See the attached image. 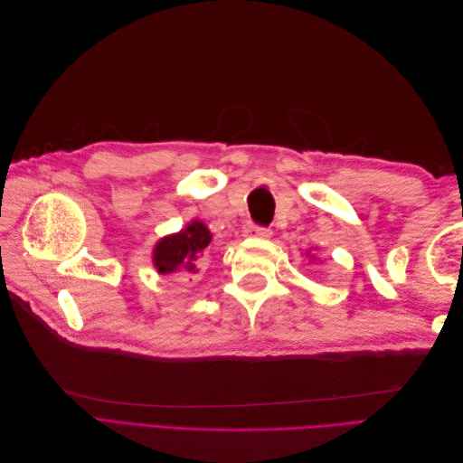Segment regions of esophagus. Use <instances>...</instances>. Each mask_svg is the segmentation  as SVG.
<instances>
[{
	"mask_svg": "<svg viewBox=\"0 0 463 463\" xmlns=\"http://www.w3.org/2000/svg\"><path fill=\"white\" fill-rule=\"evenodd\" d=\"M247 233L250 237H260V240H269V237L272 235V232L269 228H259V226H249Z\"/></svg>",
	"mask_w": 463,
	"mask_h": 463,
	"instance_id": "obj_1",
	"label": "esophagus"
}]
</instances>
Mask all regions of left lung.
I'll return each mask as SVG.
<instances>
[{"mask_svg":"<svg viewBox=\"0 0 463 463\" xmlns=\"http://www.w3.org/2000/svg\"><path fill=\"white\" fill-rule=\"evenodd\" d=\"M307 257H311L309 260H317V257H315V255H311V253H309V250H307Z\"/></svg>","mask_w":463,"mask_h":463,"instance_id":"obj_1","label":"left lung"}]
</instances>
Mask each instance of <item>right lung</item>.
<instances>
[{"mask_svg": "<svg viewBox=\"0 0 463 463\" xmlns=\"http://www.w3.org/2000/svg\"><path fill=\"white\" fill-rule=\"evenodd\" d=\"M213 233L201 220L189 222L177 233L164 235L152 249V264L160 274L194 276L203 269V257Z\"/></svg>", "mask_w": 463, "mask_h": 463, "instance_id": "right-lung-1", "label": "right lung"}]
</instances>
